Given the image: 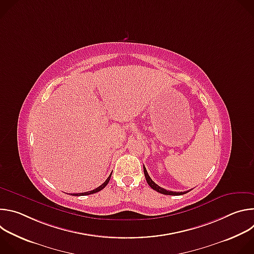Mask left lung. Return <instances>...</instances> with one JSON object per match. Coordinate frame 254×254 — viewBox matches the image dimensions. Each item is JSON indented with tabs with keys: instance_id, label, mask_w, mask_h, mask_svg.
<instances>
[{
	"instance_id": "left-lung-1",
	"label": "left lung",
	"mask_w": 254,
	"mask_h": 254,
	"mask_svg": "<svg viewBox=\"0 0 254 254\" xmlns=\"http://www.w3.org/2000/svg\"><path fill=\"white\" fill-rule=\"evenodd\" d=\"M143 173H144V177H146V180H147V182H148L149 186H150L152 189H154L155 191H157V192H159V193H161V194L179 196V195H183V194H186V193L189 192V191H186V192H173V191H168V190H166V189H164V188L158 186V185L154 182V181L151 179V177L149 176V174H148V172H147V169L144 168V166H143Z\"/></svg>"
}]
</instances>
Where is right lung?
Listing matches in <instances>:
<instances>
[{
	"label": "right lung",
	"instance_id": "1",
	"mask_svg": "<svg viewBox=\"0 0 254 254\" xmlns=\"http://www.w3.org/2000/svg\"><path fill=\"white\" fill-rule=\"evenodd\" d=\"M111 177H112V175H110V177H108V178L105 180V182H104L103 184H101L99 187H97L96 189H94V190H92V191H88V192H84V193H79V194H73V195H74V196H85V195H90V194L97 193V192L101 191V190L108 184V182H110V180H111Z\"/></svg>",
	"mask_w": 254,
	"mask_h": 254
}]
</instances>
